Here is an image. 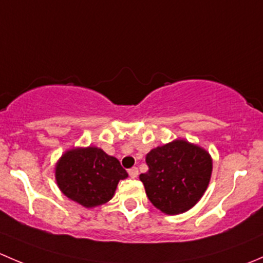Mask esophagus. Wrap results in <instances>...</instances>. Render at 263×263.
Masks as SVG:
<instances>
[{
	"label": "esophagus",
	"mask_w": 263,
	"mask_h": 263,
	"mask_svg": "<svg viewBox=\"0 0 263 263\" xmlns=\"http://www.w3.org/2000/svg\"><path fill=\"white\" fill-rule=\"evenodd\" d=\"M128 174L131 178H137V176H139V169L137 168H131L128 171Z\"/></svg>",
	"instance_id": "obj_1"
}]
</instances>
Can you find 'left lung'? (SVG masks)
<instances>
[{
  "mask_svg": "<svg viewBox=\"0 0 263 263\" xmlns=\"http://www.w3.org/2000/svg\"><path fill=\"white\" fill-rule=\"evenodd\" d=\"M148 171L140 174L148 200L164 214L177 215L200 201L213 172V159L205 148L185 140H174L146 155Z\"/></svg>",
  "mask_w": 263,
  "mask_h": 263,
  "instance_id": "8db88e82",
  "label": "left lung"
}]
</instances>
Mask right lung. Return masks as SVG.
Segmentation results:
<instances>
[{"label":"right lung","mask_w":263,"mask_h":263,"mask_svg":"<svg viewBox=\"0 0 263 263\" xmlns=\"http://www.w3.org/2000/svg\"><path fill=\"white\" fill-rule=\"evenodd\" d=\"M127 177L118 159L95 146L71 148L55 164L61 192L87 209L108 202L118 182Z\"/></svg>","instance_id":"add662e5"}]
</instances>
